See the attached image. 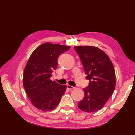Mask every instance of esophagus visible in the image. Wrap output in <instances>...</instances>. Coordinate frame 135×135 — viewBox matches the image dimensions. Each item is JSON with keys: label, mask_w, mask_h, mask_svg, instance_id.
Wrapping results in <instances>:
<instances>
[{"label": "esophagus", "mask_w": 135, "mask_h": 135, "mask_svg": "<svg viewBox=\"0 0 135 135\" xmlns=\"http://www.w3.org/2000/svg\"><path fill=\"white\" fill-rule=\"evenodd\" d=\"M67 89H69V90H72V89H74L75 88H74V87L71 86H70V85H69V84H68V85H67Z\"/></svg>", "instance_id": "obj_1"}]
</instances>
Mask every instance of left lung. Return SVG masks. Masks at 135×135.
<instances>
[{
    "label": "left lung",
    "instance_id": "8db88e82",
    "mask_svg": "<svg viewBox=\"0 0 135 135\" xmlns=\"http://www.w3.org/2000/svg\"><path fill=\"white\" fill-rule=\"evenodd\" d=\"M83 64L89 85L78 103L80 110L93 113L103 108L113 94L116 84L115 70L105 52L93 46H74Z\"/></svg>",
    "mask_w": 135,
    "mask_h": 135
}]
</instances>
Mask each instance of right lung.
I'll list each match as a JSON object with an SVG mask.
<instances>
[{
  "mask_svg": "<svg viewBox=\"0 0 135 135\" xmlns=\"http://www.w3.org/2000/svg\"><path fill=\"white\" fill-rule=\"evenodd\" d=\"M69 46L44 43L30 56L24 68L23 85L34 107L43 111L53 110L58 106L67 86L51 80L58 66V58L70 49Z\"/></svg>",
  "mask_w": 135,
  "mask_h": 135,
  "instance_id": "add662e5",
  "label": "right lung"
}]
</instances>
